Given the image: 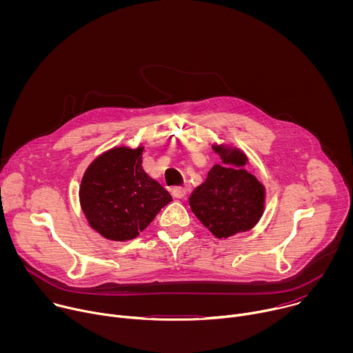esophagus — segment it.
Returning a JSON list of instances; mask_svg holds the SVG:
<instances>
[{"label": "esophagus", "mask_w": 353, "mask_h": 353, "mask_svg": "<svg viewBox=\"0 0 353 353\" xmlns=\"http://www.w3.org/2000/svg\"><path fill=\"white\" fill-rule=\"evenodd\" d=\"M172 194H173V196H176V198H184L185 194H187V190H185V187L176 185V187H173Z\"/></svg>", "instance_id": "obj_1"}]
</instances>
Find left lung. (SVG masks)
Wrapping results in <instances>:
<instances>
[{
	"instance_id": "8db88e82",
	"label": "left lung",
	"mask_w": 353,
	"mask_h": 353,
	"mask_svg": "<svg viewBox=\"0 0 353 353\" xmlns=\"http://www.w3.org/2000/svg\"><path fill=\"white\" fill-rule=\"evenodd\" d=\"M222 165L190 195L194 215L218 239L253 229L264 214L265 187L244 166L248 159L237 148L212 145Z\"/></svg>"
}]
</instances>
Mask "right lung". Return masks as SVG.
<instances>
[{
  "instance_id": "right-lung-1",
  "label": "right lung",
  "mask_w": 353,
  "mask_h": 353,
  "mask_svg": "<svg viewBox=\"0 0 353 353\" xmlns=\"http://www.w3.org/2000/svg\"><path fill=\"white\" fill-rule=\"evenodd\" d=\"M142 150H106L82 177L81 208L90 228L109 240L135 239L172 201L169 191L142 169Z\"/></svg>"
}]
</instances>
